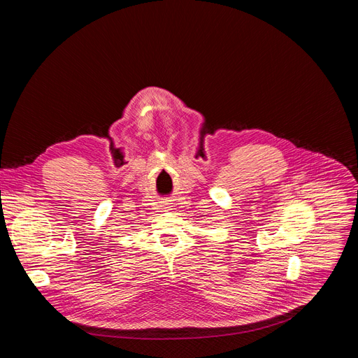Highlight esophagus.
<instances>
[{"label": "esophagus", "instance_id": "34e87169", "mask_svg": "<svg viewBox=\"0 0 358 358\" xmlns=\"http://www.w3.org/2000/svg\"><path fill=\"white\" fill-rule=\"evenodd\" d=\"M167 210H169V209H167Z\"/></svg>", "mask_w": 358, "mask_h": 358}]
</instances>
